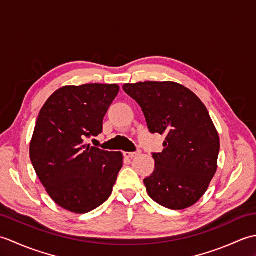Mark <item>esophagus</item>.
I'll return each mask as SVG.
<instances>
[{"mask_svg":"<svg viewBox=\"0 0 256 256\" xmlns=\"http://www.w3.org/2000/svg\"><path fill=\"white\" fill-rule=\"evenodd\" d=\"M138 153H135V152H124L123 156L126 157V158H134L135 156H138Z\"/></svg>","mask_w":256,"mask_h":256,"instance_id":"1","label":"esophagus"}]
</instances>
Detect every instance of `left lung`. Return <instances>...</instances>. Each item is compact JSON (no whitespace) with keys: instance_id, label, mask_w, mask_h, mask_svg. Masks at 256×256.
Here are the masks:
<instances>
[{"instance_id":"8db88e82","label":"left lung","mask_w":256,"mask_h":256,"mask_svg":"<svg viewBox=\"0 0 256 256\" xmlns=\"http://www.w3.org/2000/svg\"><path fill=\"white\" fill-rule=\"evenodd\" d=\"M136 101L152 134L165 135L164 150L153 153L155 168L144 179L150 197L172 210L194 204L216 172L220 140L206 108L176 82L145 81L123 86Z\"/></svg>"}]
</instances>
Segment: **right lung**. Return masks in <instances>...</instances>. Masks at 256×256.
Returning <instances> with one entry per match:
<instances>
[{
	"instance_id": "obj_1",
	"label": "right lung",
	"mask_w": 256,
	"mask_h": 256,
	"mask_svg": "<svg viewBox=\"0 0 256 256\" xmlns=\"http://www.w3.org/2000/svg\"><path fill=\"white\" fill-rule=\"evenodd\" d=\"M118 84L66 86L50 96L37 118L30 146L32 167L62 208L86 214L112 194L123 165L121 152L86 144L102 133Z\"/></svg>"
}]
</instances>
